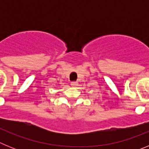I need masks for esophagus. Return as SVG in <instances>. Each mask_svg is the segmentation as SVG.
Returning <instances> with one entry per match:
<instances>
[{
	"label": "esophagus",
	"mask_w": 149,
	"mask_h": 149,
	"mask_svg": "<svg viewBox=\"0 0 149 149\" xmlns=\"http://www.w3.org/2000/svg\"><path fill=\"white\" fill-rule=\"evenodd\" d=\"M71 86H77V83L76 82V81H72V82H71Z\"/></svg>",
	"instance_id": "34e87169"
}]
</instances>
